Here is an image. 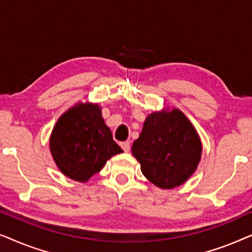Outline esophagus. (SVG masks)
Returning <instances> with one entry per match:
<instances>
[{
    "label": "esophagus",
    "mask_w": 252,
    "mask_h": 252,
    "mask_svg": "<svg viewBox=\"0 0 252 252\" xmlns=\"http://www.w3.org/2000/svg\"><path fill=\"white\" fill-rule=\"evenodd\" d=\"M120 147L123 148V150L125 151V153H128L129 149H130L129 141H124V142H120Z\"/></svg>",
    "instance_id": "esophagus-1"
}]
</instances>
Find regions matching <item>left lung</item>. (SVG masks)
Instances as JSON below:
<instances>
[{
	"label": "left lung",
	"instance_id": "8db88e82",
	"mask_svg": "<svg viewBox=\"0 0 252 252\" xmlns=\"http://www.w3.org/2000/svg\"><path fill=\"white\" fill-rule=\"evenodd\" d=\"M132 153L148 180L171 189L187 181L197 168L202 143L180 110H161L147 117Z\"/></svg>",
	"mask_w": 252,
	"mask_h": 252
}]
</instances>
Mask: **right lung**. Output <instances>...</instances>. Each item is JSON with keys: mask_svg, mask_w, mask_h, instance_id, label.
I'll list each match as a JSON object with an SVG mask.
<instances>
[{"mask_svg": "<svg viewBox=\"0 0 252 252\" xmlns=\"http://www.w3.org/2000/svg\"><path fill=\"white\" fill-rule=\"evenodd\" d=\"M50 151L62 173L86 182L122 148L113 141L98 104L78 103L57 120L50 136Z\"/></svg>", "mask_w": 252, "mask_h": 252, "instance_id": "obj_1", "label": "right lung"}]
</instances>
